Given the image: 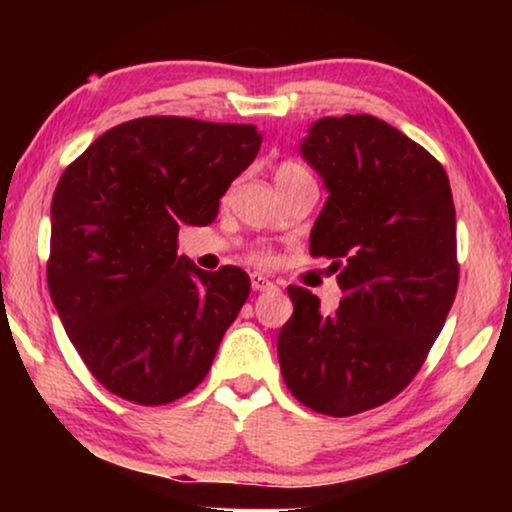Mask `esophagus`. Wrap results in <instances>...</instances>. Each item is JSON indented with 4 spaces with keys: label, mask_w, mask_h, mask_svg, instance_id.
<instances>
[{
    "label": "esophagus",
    "mask_w": 512,
    "mask_h": 512,
    "mask_svg": "<svg viewBox=\"0 0 512 512\" xmlns=\"http://www.w3.org/2000/svg\"><path fill=\"white\" fill-rule=\"evenodd\" d=\"M251 289H254V291H272V289H277V286H275V282H272V279H268V277H263V275H251Z\"/></svg>",
    "instance_id": "1"
}]
</instances>
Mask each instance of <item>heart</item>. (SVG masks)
I'll use <instances>...</instances> for the list:
<instances>
[{
    "instance_id": "b5f03b06",
    "label": "heart",
    "mask_w": 512,
    "mask_h": 512,
    "mask_svg": "<svg viewBox=\"0 0 512 512\" xmlns=\"http://www.w3.org/2000/svg\"><path fill=\"white\" fill-rule=\"evenodd\" d=\"M298 179H312V174H310V170H307L305 165L293 163V160H286V163L277 165L275 184H291V181H298ZM254 263L270 265L272 263V254H268V251H256Z\"/></svg>"
}]
</instances>
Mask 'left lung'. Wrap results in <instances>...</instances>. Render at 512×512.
<instances>
[{"label":"left lung","mask_w":512,"mask_h":512,"mask_svg":"<svg viewBox=\"0 0 512 512\" xmlns=\"http://www.w3.org/2000/svg\"><path fill=\"white\" fill-rule=\"evenodd\" d=\"M300 153L328 191L310 254L331 261L342 300L326 317L312 291L289 286L279 366L310 410L359 415L408 387L457 296L450 179L424 146L368 114L319 118Z\"/></svg>","instance_id":"left-lung-1"}]
</instances>
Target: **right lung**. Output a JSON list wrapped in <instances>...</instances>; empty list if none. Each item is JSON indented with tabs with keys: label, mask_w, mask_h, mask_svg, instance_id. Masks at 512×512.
Masks as SVG:
<instances>
[{
	"label": "right lung",
	"mask_w": 512,
	"mask_h": 512,
	"mask_svg": "<svg viewBox=\"0 0 512 512\" xmlns=\"http://www.w3.org/2000/svg\"><path fill=\"white\" fill-rule=\"evenodd\" d=\"M261 142L256 125L144 116L104 132L62 172L48 291L111 394L165 405L205 380L251 282L235 265L207 272L177 256V235L216 219Z\"/></svg>",
	"instance_id": "right-lung-1"
}]
</instances>
